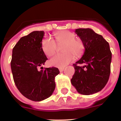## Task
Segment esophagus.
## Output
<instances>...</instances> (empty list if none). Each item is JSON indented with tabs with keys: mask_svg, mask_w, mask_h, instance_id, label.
<instances>
[{
	"mask_svg": "<svg viewBox=\"0 0 121 121\" xmlns=\"http://www.w3.org/2000/svg\"><path fill=\"white\" fill-rule=\"evenodd\" d=\"M64 67H61V68H59V71L60 72H63V71H64Z\"/></svg>",
	"mask_w": 121,
	"mask_h": 121,
	"instance_id": "esophagus-1",
	"label": "esophagus"
}]
</instances>
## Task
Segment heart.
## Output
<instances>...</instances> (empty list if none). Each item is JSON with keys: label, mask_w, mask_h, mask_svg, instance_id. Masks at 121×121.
Wrapping results in <instances>:
<instances>
[{"label": "heart", "mask_w": 121, "mask_h": 121, "mask_svg": "<svg viewBox=\"0 0 121 121\" xmlns=\"http://www.w3.org/2000/svg\"><path fill=\"white\" fill-rule=\"evenodd\" d=\"M75 34L69 31H62L55 34V41L51 38L44 39L41 48L46 56H50L56 52L57 44H64L62 54H57L49 61L51 65L57 67H64L74 58V55L80 57L84 53L85 44L80 39H75Z\"/></svg>", "instance_id": "obj_1"}]
</instances>
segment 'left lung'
<instances>
[{"instance_id":"obj_1","label":"left lung","mask_w":121,"mask_h":121,"mask_svg":"<svg viewBox=\"0 0 121 121\" xmlns=\"http://www.w3.org/2000/svg\"><path fill=\"white\" fill-rule=\"evenodd\" d=\"M75 33L85 44L82 57L73 64L75 73L71 80L78 93L93 94L101 91L109 80L112 53L109 43L91 29H77ZM83 64V66L79 64Z\"/></svg>"}]
</instances>
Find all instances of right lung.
<instances>
[{
	"label": "right lung",
	"mask_w": 121,
	"mask_h": 121,
	"mask_svg": "<svg viewBox=\"0 0 121 121\" xmlns=\"http://www.w3.org/2000/svg\"><path fill=\"white\" fill-rule=\"evenodd\" d=\"M44 31H34L19 40L12 51L11 69L13 80L20 93L34 101L50 97L56 88V67L43 69L47 60L41 48Z\"/></svg>",
	"instance_id": "add662e5"
}]
</instances>
